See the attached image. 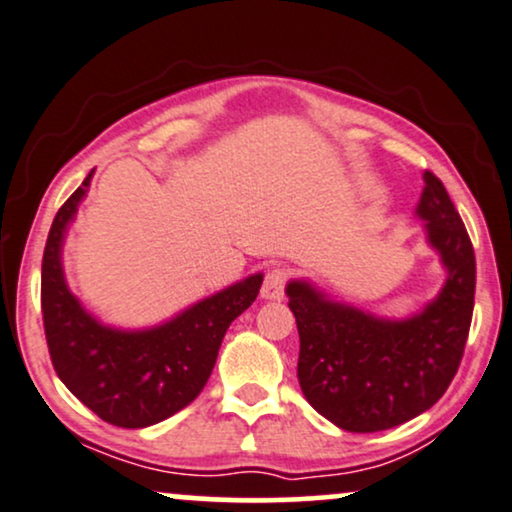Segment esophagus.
<instances>
[{
	"mask_svg": "<svg viewBox=\"0 0 512 512\" xmlns=\"http://www.w3.org/2000/svg\"><path fill=\"white\" fill-rule=\"evenodd\" d=\"M285 283H288V271L276 267L271 269L267 276H264L262 283V297L264 299H281L285 292Z\"/></svg>",
	"mask_w": 512,
	"mask_h": 512,
	"instance_id": "esophagus-1",
	"label": "esophagus"
}]
</instances>
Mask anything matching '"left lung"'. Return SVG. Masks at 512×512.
<instances>
[{"instance_id": "8db88e82", "label": "left lung", "mask_w": 512, "mask_h": 512, "mask_svg": "<svg viewBox=\"0 0 512 512\" xmlns=\"http://www.w3.org/2000/svg\"><path fill=\"white\" fill-rule=\"evenodd\" d=\"M424 182L417 215L447 269L440 295L424 311L388 320L332 302L306 281L285 288L299 330V386L313 410L344 431H386L431 410L466 349L475 304L473 243L445 185L431 170Z\"/></svg>"}]
</instances>
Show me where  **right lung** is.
Instances as JSON below:
<instances>
[{
	"label": "right lung",
	"mask_w": 512,
	"mask_h": 512,
	"mask_svg": "<svg viewBox=\"0 0 512 512\" xmlns=\"http://www.w3.org/2000/svg\"><path fill=\"white\" fill-rule=\"evenodd\" d=\"M91 175L56 213L42 260V313L53 370L88 410L121 428L173 417L203 391L231 320L255 302L262 274L201 299L149 330H114L72 295L63 274L67 224L77 215Z\"/></svg>",
	"instance_id": "right-lung-1"
}]
</instances>
